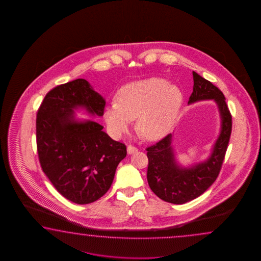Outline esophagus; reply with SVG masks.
Wrapping results in <instances>:
<instances>
[{"label": "esophagus", "mask_w": 261, "mask_h": 261, "mask_svg": "<svg viewBox=\"0 0 261 261\" xmlns=\"http://www.w3.org/2000/svg\"><path fill=\"white\" fill-rule=\"evenodd\" d=\"M137 151H138V149L135 146H133V145H128V147H127V152H128V155L133 154V153H136Z\"/></svg>", "instance_id": "34e87169"}]
</instances>
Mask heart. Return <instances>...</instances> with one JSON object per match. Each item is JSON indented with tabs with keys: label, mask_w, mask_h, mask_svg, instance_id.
I'll list each match as a JSON object with an SVG mask.
<instances>
[{
	"label": "heart",
	"mask_w": 261,
	"mask_h": 261,
	"mask_svg": "<svg viewBox=\"0 0 261 261\" xmlns=\"http://www.w3.org/2000/svg\"><path fill=\"white\" fill-rule=\"evenodd\" d=\"M182 101L177 86L162 78H145L122 87L117 102L106 106L103 116L115 136L122 135L137 117V128L144 137L160 138L172 128Z\"/></svg>",
	"instance_id": "obj_1"
}]
</instances>
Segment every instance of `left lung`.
<instances>
[{
  "instance_id": "obj_1",
  "label": "left lung",
  "mask_w": 261,
  "mask_h": 261,
  "mask_svg": "<svg viewBox=\"0 0 261 261\" xmlns=\"http://www.w3.org/2000/svg\"><path fill=\"white\" fill-rule=\"evenodd\" d=\"M193 92L189 105L200 100H214L218 107L221 128L211 154L206 161L192 166L178 164L172 148V134L146 148L148 158L147 182L160 199L173 204H183L204 193L216 181L230 138L232 120L221 90L193 72Z\"/></svg>"
}]
</instances>
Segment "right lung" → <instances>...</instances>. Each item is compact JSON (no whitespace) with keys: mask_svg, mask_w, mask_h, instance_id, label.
<instances>
[{"mask_svg":"<svg viewBox=\"0 0 261 261\" xmlns=\"http://www.w3.org/2000/svg\"><path fill=\"white\" fill-rule=\"evenodd\" d=\"M106 100L82 78L60 85L45 95L36 117L40 164L58 192L77 204L99 200L110 189L126 145L103 127L74 117L77 109L102 117Z\"/></svg>","mask_w":261,"mask_h":261,"instance_id":"1","label":"right lung"}]
</instances>
